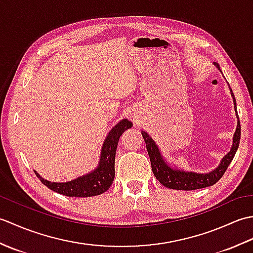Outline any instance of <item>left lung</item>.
<instances>
[{
	"instance_id": "8db88e82",
	"label": "left lung",
	"mask_w": 253,
	"mask_h": 253,
	"mask_svg": "<svg viewBox=\"0 0 253 253\" xmlns=\"http://www.w3.org/2000/svg\"><path fill=\"white\" fill-rule=\"evenodd\" d=\"M214 65H215L218 71L221 72V68H219L218 64L214 63ZM228 87L230 90V94L233 96L236 116H237V127H236V131L234 133L233 144L232 148H230V151L222 159L221 163L218 164L217 168L211 171H209V173H197V171L185 170L182 169H178L177 165L168 162V160H166L163 157V154L161 153L160 148L158 147V144L155 143L152 137H150L147 131H141L144 142H146L150 161H151V168L153 174L155 176V178H157L164 187L176 190H196L201 189V188L213 186L222 178L225 170L227 169L228 165L233 161L236 152H237L240 141V122L237 114V105H236V99L233 93V90L230 89L229 84Z\"/></svg>"
}]
</instances>
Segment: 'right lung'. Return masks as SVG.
Returning a JSON list of instances; mask_svg holds the SVG:
<instances>
[{
  "instance_id": "1",
  "label": "right lung",
  "mask_w": 253,
  "mask_h": 253,
  "mask_svg": "<svg viewBox=\"0 0 253 253\" xmlns=\"http://www.w3.org/2000/svg\"><path fill=\"white\" fill-rule=\"evenodd\" d=\"M131 126V122L127 118H124L112 128L102 146L98 166L87 174L65 182L46 180L34 170L35 174L42 184L61 195L76 198L99 196L105 192L113 184L115 177V153L117 143L122 133Z\"/></svg>"
}]
</instances>
